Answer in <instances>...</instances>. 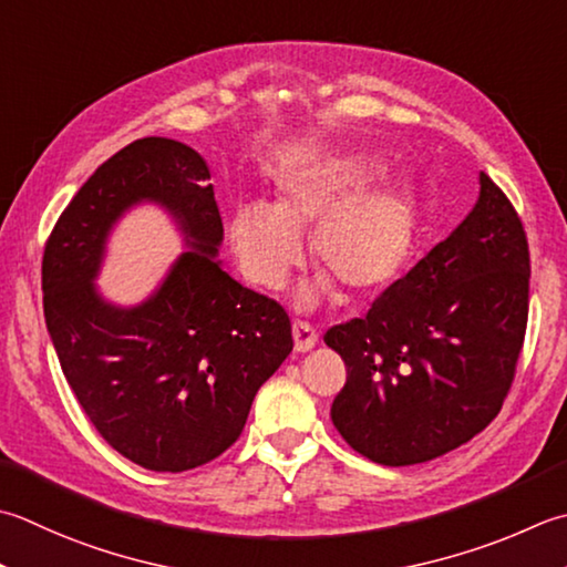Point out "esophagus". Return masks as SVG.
<instances>
[{
    "instance_id": "obj_1",
    "label": "esophagus",
    "mask_w": 567,
    "mask_h": 567,
    "mask_svg": "<svg viewBox=\"0 0 567 567\" xmlns=\"http://www.w3.org/2000/svg\"><path fill=\"white\" fill-rule=\"evenodd\" d=\"M292 339H295V351L297 353L312 351L317 347V341H319L317 331L309 327V324H305V321H295V324H292Z\"/></svg>"
}]
</instances>
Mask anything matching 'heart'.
<instances>
[{"label":"heart","mask_w":567,"mask_h":567,"mask_svg":"<svg viewBox=\"0 0 567 567\" xmlns=\"http://www.w3.org/2000/svg\"><path fill=\"white\" fill-rule=\"evenodd\" d=\"M379 176L381 162L369 152H324L292 166L272 204H238L226 236L243 277L265 290L280 287L312 233L321 272L297 292L299 307L319 305L334 287L359 299L391 285L413 248L415 206L403 186L373 184Z\"/></svg>","instance_id":"obj_1"}]
</instances>
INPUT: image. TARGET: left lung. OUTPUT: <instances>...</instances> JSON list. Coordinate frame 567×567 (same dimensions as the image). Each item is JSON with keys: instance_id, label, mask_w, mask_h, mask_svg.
Returning <instances> with one entry per match:
<instances>
[{"instance_id": "obj_1", "label": "left lung", "mask_w": 567, "mask_h": 567, "mask_svg": "<svg viewBox=\"0 0 567 567\" xmlns=\"http://www.w3.org/2000/svg\"><path fill=\"white\" fill-rule=\"evenodd\" d=\"M528 243L512 202L480 172L467 218L363 319L324 341L347 363L331 423L371 462L405 467L470 442L512 388L528 319Z\"/></svg>"}]
</instances>
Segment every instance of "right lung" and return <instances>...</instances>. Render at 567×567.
<instances>
[{
  "label": "right lung",
  "mask_w": 567,
  "mask_h": 567,
  "mask_svg": "<svg viewBox=\"0 0 567 567\" xmlns=\"http://www.w3.org/2000/svg\"><path fill=\"white\" fill-rule=\"evenodd\" d=\"M206 159L144 137L100 164L43 250V317L78 403L110 447L152 472H186L240 437L258 388L292 351L290 317L233 280ZM159 205L187 250L147 300L122 308L94 280L135 205Z\"/></svg>",
  "instance_id": "1"
}]
</instances>
